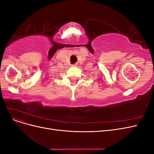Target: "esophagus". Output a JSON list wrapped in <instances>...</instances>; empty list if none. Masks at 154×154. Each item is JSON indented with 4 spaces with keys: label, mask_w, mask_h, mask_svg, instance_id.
I'll list each match as a JSON object with an SVG mask.
<instances>
[{
    "label": "esophagus",
    "mask_w": 154,
    "mask_h": 154,
    "mask_svg": "<svg viewBox=\"0 0 154 154\" xmlns=\"http://www.w3.org/2000/svg\"><path fill=\"white\" fill-rule=\"evenodd\" d=\"M76 66H77V64H76V63L72 64V67H76Z\"/></svg>",
    "instance_id": "1"
}]
</instances>
